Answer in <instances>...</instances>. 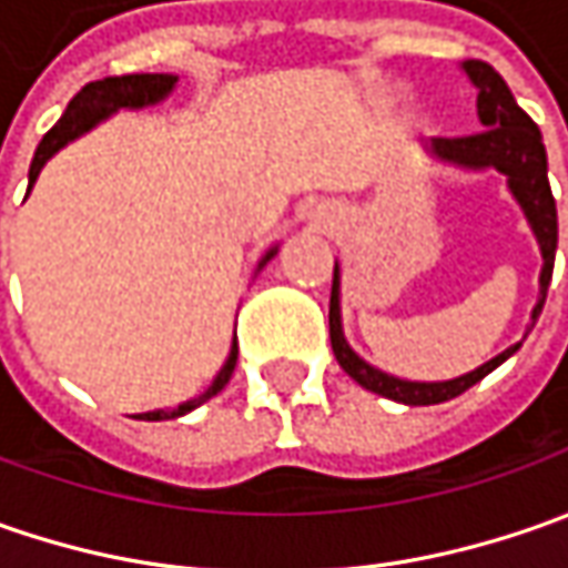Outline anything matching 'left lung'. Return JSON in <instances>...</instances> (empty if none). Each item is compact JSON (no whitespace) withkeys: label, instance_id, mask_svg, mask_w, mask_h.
Returning a JSON list of instances; mask_svg holds the SVG:
<instances>
[{"label":"left lung","instance_id":"left-lung-1","mask_svg":"<svg viewBox=\"0 0 568 568\" xmlns=\"http://www.w3.org/2000/svg\"><path fill=\"white\" fill-rule=\"evenodd\" d=\"M462 72L477 88V116L487 125V132L468 135V139H433V142H426V154L446 166L474 170V173L496 170V173L506 176V186L513 192L518 207L525 211V221H528V227L535 233L537 246H540V258H544V265H540V294H537L535 310H531V325H528V328H535L537 316L544 310V300H547V287H550V277H554V255H557V202H554L550 180H547L544 139H540V129L535 125V120L515 103L509 84L503 81V75L493 65L480 62V59H465L462 62ZM328 335H332L335 361L341 363V369L351 379L363 385V388L382 395V398L410 404V407L443 404L458 398L462 392H468L470 385H477L484 376H490L499 363L509 361L515 351L521 347V341H518L513 347H506L503 354H496L493 361L477 366V369H470L465 376H458V379L410 382L398 379L392 373H382L379 366L363 361L361 354L344 338V328H341L338 262H335V277H332Z\"/></svg>","mask_w":568,"mask_h":568}]
</instances>
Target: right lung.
Here are the masks:
<instances>
[{
	"label": "right lung",
	"instance_id": "add662e5",
	"mask_svg": "<svg viewBox=\"0 0 568 568\" xmlns=\"http://www.w3.org/2000/svg\"><path fill=\"white\" fill-rule=\"evenodd\" d=\"M176 81H180L176 75H122L84 84L75 98H72V103L65 106V113L59 116V122L43 135V142L37 144L31 161V173H28V192H31L33 183H37V176H40V170L47 166V161L53 158L55 151H62L65 144H72L75 139H81V135H88L91 129H98L100 122L110 120V116L120 113V110H144V106L161 103V100H166L173 94ZM274 255H277V246H272V250L258 258L255 272H262ZM233 366H236V332H233V341H230L227 361H224V366L217 369L214 382L207 385L199 398H189V402L176 404V407H166V410H148L139 420H173V417H183L189 410H195L199 404H205L207 398H214V395L227 385L230 376H233Z\"/></svg>",
	"mask_w": 568,
	"mask_h": 568
}]
</instances>
